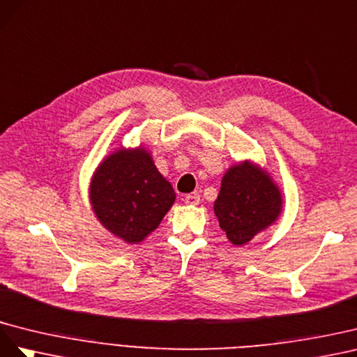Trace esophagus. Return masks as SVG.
<instances>
[{"instance_id": "esophagus-1", "label": "esophagus", "mask_w": 357, "mask_h": 357, "mask_svg": "<svg viewBox=\"0 0 357 357\" xmlns=\"http://www.w3.org/2000/svg\"><path fill=\"white\" fill-rule=\"evenodd\" d=\"M184 202L187 203V205L196 206V205H199V202H200V196L197 195V192H195V195H188V196H185Z\"/></svg>"}]
</instances>
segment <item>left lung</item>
Wrapping results in <instances>:
<instances>
[{
    "instance_id": "left-lung-1",
    "label": "left lung",
    "mask_w": 357,
    "mask_h": 357,
    "mask_svg": "<svg viewBox=\"0 0 357 357\" xmlns=\"http://www.w3.org/2000/svg\"><path fill=\"white\" fill-rule=\"evenodd\" d=\"M282 209L281 190L266 170L250 160L231 166L221 179L213 202L220 227L233 245H245L278 220Z\"/></svg>"
}]
</instances>
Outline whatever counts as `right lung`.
Listing matches in <instances>:
<instances>
[{"label": "right lung", "mask_w": 357, "mask_h": 357, "mask_svg": "<svg viewBox=\"0 0 357 357\" xmlns=\"http://www.w3.org/2000/svg\"><path fill=\"white\" fill-rule=\"evenodd\" d=\"M175 199L144 146L115 149L100 162L89 184V202L101 226L127 243L151 235Z\"/></svg>", "instance_id": "1"}]
</instances>
